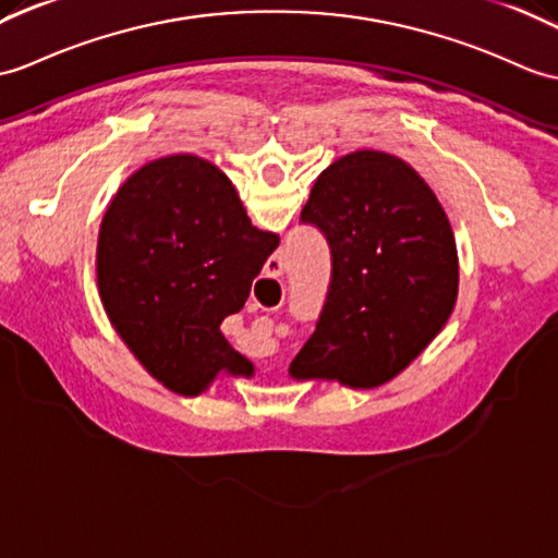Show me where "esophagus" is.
<instances>
[{"label":"esophagus","instance_id":"esophagus-1","mask_svg":"<svg viewBox=\"0 0 558 558\" xmlns=\"http://www.w3.org/2000/svg\"><path fill=\"white\" fill-rule=\"evenodd\" d=\"M282 270H284V262L280 256H276V258H270L268 262V274L270 276H282Z\"/></svg>","mask_w":558,"mask_h":558}]
</instances>
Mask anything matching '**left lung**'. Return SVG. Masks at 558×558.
I'll list each match as a JSON object with an SVG mask.
<instances>
[{
  "label": "left lung",
  "mask_w": 558,
  "mask_h": 558,
  "mask_svg": "<svg viewBox=\"0 0 558 558\" xmlns=\"http://www.w3.org/2000/svg\"><path fill=\"white\" fill-rule=\"evenodd\" d=\"M300 223L330 247V284L292 373L383 385L442 330L459 290L447 214L409 163L354 151L316 180Z\"/></svg>",
  "instance_id": "1"
}]
</instances>
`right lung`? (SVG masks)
<instances>
[{"label": "right lung", "instance_id": "obj_1", "mask_svg": "<svg viewBox=\"0 0 558 558\" xmlns=\"http://www.w3.org/2000/svg\"><path fill=\"white\" fill-rule=\"evenodd\" d=\"M280 238L252 226L226 173L192 154L142 166L116 192L97 244L104 308L168 390L194 397L218 371L250 375L220 332Z\"/></svg>", "mask_w": 558, "mask_h": 558}]
</instances>
